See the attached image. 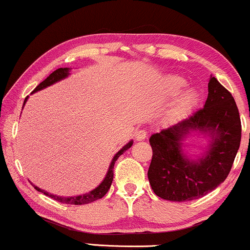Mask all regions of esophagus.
<instances>
[{
  "instance_id": "esophagus-1",
  "label": "esophagus",
  "mask_w": 250,
  "mask_h": 250,
  "mask_svg": "<svg viewBox=\"0 0 250 250\" xmlns=\"http://www.w3.org/2000/svg\"><path fill=\"white\" fill-rule=\"evenodd\" d=\"M134 136L138 141H142V140H145L146 138V129H138V131L135 132Z\"/></svg>"
}]
</instances>
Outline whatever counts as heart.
<instances>
[{
  "label": "heart",
  "instance_id": "b5f03b06",
  "mask_svg": "<svg viewBox=\"0 0 250 250\" xmlns=\"http://www.w3.org/2000/svg\"><path fill=\"white\" fill-rule=\"evenodd\" d=\"M186 81L181 77L170 76L165 82V91L166 94L168 95H175L183 86H186ZM194 100H196V93L193 91H188L184 93L182 97L179 98V100L175 102L174 107L170 110V117L176 118L182 116L183 114L189 110L191 105L193 104Z\"/></svg>",
  "mask_w": 250,
  "mask_h": 250
}]
</instances>
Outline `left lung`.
I'll list each match as a JSON object with an SVG mask.
<instances>
[{
    "mask_svg": "<svg viewBox=\"0 0 250 250\" xmlns=\"http://www.w3.org/2000/svg\"><path fill=\"white\" fill-rule=\"evenodd\" d=\"M190 130L215 136L204 159L185 158L179 140ZM241 141V121L233 97L215 77L208 83L204 108L170 127L150 136L152 159L148 179L157 196L170 201L199 199L223 183Z\"/></svg>",
    "mask_w": 250,
    "mask_h": 250,
    "instance_id": "1",
    "label": "left lung"
}]
</instances>
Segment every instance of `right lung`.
<instances>
[{
	"label": "right lung",
	"instance_id": "right-lung-1",
	"mask_svg": "<svg viewBox=\"0 0 250 250\" xmlns=\"http://www.w3.org/2000/svg\"><path fill=\"white\" fill-rule=\"evenodd\" d=\"M68 71H69V70H68V68H59V69L54 70L49 77H46L45 80L42 82V83H40L39 85H37V86L34 88L33 92H37V91L42 90V88L46 87V86H50V85L54 84L56 82L62 80V78H64V77H67L68 76ZM26 100H27V98H26ZM26 100H25V102H26ZM132 145H133L132 141L128 142L127 145H126L125 146H123V148L119 150L117 153H116V156L114 157V159H112V162L110 164V167H109L108 173H107V175H105L104 180L102 181L100 186H99L98 188H95L94 190H92L91 192L85 193V194H83V196H77V197H58V196H54V194H51L49 192H46V191L40 189V188H37L35 186H34V188H35L37 191H40V192L45 194V196L52 198V199L59 201V203L68 204V205H86V204L93 203V201L98 200V199H101V198L108 192V190L110 189V186L112 183V179H114V170H112V168H114L115 162L118 159V157L121 156L123 152H125V150L131 148Z\"/></svg>",
	"mask_w": 250,
	"mask_h": 250
}]
</instances>
